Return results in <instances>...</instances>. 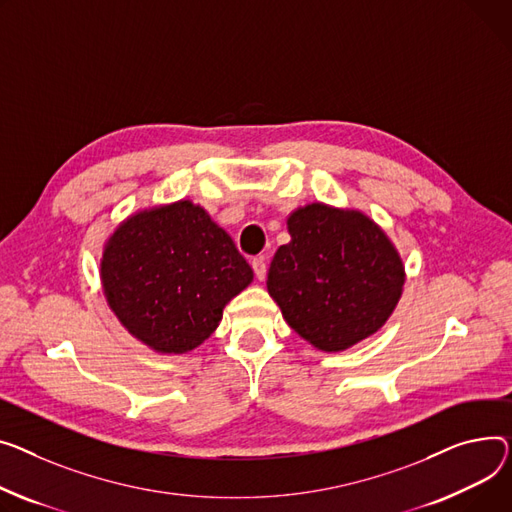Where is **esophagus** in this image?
Returning a JSON list of instances; mask_svg holds the SVG:
<instances>
[{"label": "esophagus", "instance_id": "34e87169", "mask_svg": "<svg viewBox=\"0 0 512 512\" xmlns=\"http://www.w3.org/2000/svg\"><path fill=\"white\" fill-rule=\"evenodd\" d=\"M251 265H253V271H255V278H257V280H265V274H267L265 257H263V255H257V257H253Z\"/></svg>", "mask_w": 512, "mask_h": 512}]
</instances>
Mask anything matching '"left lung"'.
Returning a JSON list of instances; mask_svg holds the SVG:
<instances>
[{
	"label": "left lung",
	"mask_w": 512,
	"mask_h": 512,
	"mask_svg": "<svg viewBox=\"0 0 512 512\" xmlns=\"http://www.w3.org/2000/svg\"><path fill=\"white\" fill-rule=\"evenodd\" d=\"M292 241L269 265L267 290L288 325L323 352L379 331L401 296L405 271L387 234L360 212L323 203L288 218Z\"/></svg>",
	"instance_id": "obj_1"
}]
</instances>
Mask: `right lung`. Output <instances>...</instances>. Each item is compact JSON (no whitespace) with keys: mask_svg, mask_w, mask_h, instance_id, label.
<instances>
[{"mask_svg":"<svg viewBox=\"0 0 512 512\" xmlns=\"http://www.w3.org/2000/svg\"><path fill=\"white\" fill-rule=\"evenodd\" d=\"M100 278L131 335L156 352L183 354L214 333L253 269L206 210L177 201L123 222L102 253Z\"/></svg>","mask_w":512,"mask_h":512,"instance_id":"1","label":"right lung"}]
</instances>
